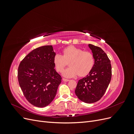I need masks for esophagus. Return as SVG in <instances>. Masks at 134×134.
Wrapping results in <instances>:
<instances>
[{
	"label": "esophagus",
	"mask_w": 134,
	"mask_h": 134,
	"mask_svg": "<svg viewBox=\"0 0 134 134\" xmlns=\"http://www.w3.org/2000/svg\"><path fill=\"white\" fill-rule=\"evenodd\" d=\"M63 81H64V82H69V81L70 80L69 79H67L65 78H63Z\"/></svg>",
	"instance_id": "esophagus-1"
}]
</instances>
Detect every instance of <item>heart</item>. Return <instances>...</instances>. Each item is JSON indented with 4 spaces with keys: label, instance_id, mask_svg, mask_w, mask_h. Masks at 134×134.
I'll use <instances>...</instances> for the list:
<instances>
[{
    "label": "heart",
    "instance_id": "b5f03b06",
    "mask_svg": "<svg viewBox=\"0 0 134 134\" xmlns=\"http://www.w3.org/2000/svg\"><path fill=\"white\" fill-rule=\"evenodd\" d=\"M68 63L70 67L63 72L64 76L71 78L77 75L84 76L92 70L95 60L91 52L84 51L81 48L70 46L64 48L63 55L56 54L54 58V64L58 72H62Z\"/></svg>",
    "mask_w": 134,
    "mask_h": 134
}]
</instances>
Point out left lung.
Segmentation results:
<instances>
[{
  "instance_id": "1",
  "label": "left lung",
  "mask_w": 134,
  "mask_h": 134,
  "mask_svg": "<svg viewBox=\"0 0 134 134\" xmlns=\"http://www.w3.org/2000/svg\"><path fill=\"white\" fill-rule=\"evenodd\" d=\"M94 56V65L89 74L80 79L75 90L83 102L92 103L99 100L106 92L112 76L110 60L102 48L89 44Z\"/></svg>"
}]
</instances>
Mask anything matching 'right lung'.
<instances>
[{"label": "right lung", "mask_w": 134, "mask_h": 134, "mask_svg": "<svg viewBox=\"0 0 134 134\" xmlns=\"http://www.w3.org/2000/svg\"><path fill=\"white\" fill-rule=\"evenodd\" d=\"M52 45L36 48L25 56L18 69V79L24 96L31 104L44 107L54 99L62 77L56 71Z\"/></svg>", "instance_id": "obj_1"}]
</instances>
